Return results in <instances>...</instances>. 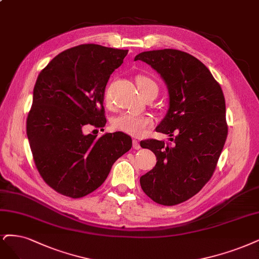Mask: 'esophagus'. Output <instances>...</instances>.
I'll return each instance as SVG.
<instances>
[{
  "label": "esophagus",
  "mask_w": 259,
  "mask_h": 259,
  "mask_svg": "<svg viewBox=\"0 0 259 259\" xmlns=\"http://www.w3.org/2000/svg\"><path fill=\"white\" fill-rule=\"evenodd\" d=\"M133 148L136 149V150L140 149V145H139V141L138 140H136V139L133 140Z\"/></svg>",
  "instance_id": "esophagus-1"
}]
</instances>
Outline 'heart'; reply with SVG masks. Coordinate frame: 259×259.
<instances>
[{"label":"heart","mask_w":259,"mask_h":259,"mask_svg":"<svg viewBox=\"0 0 259 259\" xmlns=\"http://www.w3.org/2000/svg\"><path fill=\"white\" fill-rule=\"evenodd\" d=\"M136 81L141 94L148 91L151 88L157 87L153 80L147 76H142V75L138 76ZM105 102L107 104L110 102V95L108 90H106L105 92ZM152 124H153L152 119L148 117V115L136 113V112H131V111L120 113L112 121V125L115 130L125 133L127 135H131L134 137L144 136L145 134H147V132L151 128V126H152Z\"/></svg>","instance_id":"1"}]
</instances>
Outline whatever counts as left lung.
<instances>
[{"label":"left lung","mask_w":259,"mask_h":259,"mask_svg":"<svg viewBox=\"0 0 259 259\" xmlns=\"http://www.w3.org/2000/svg\"><path fill=\"white\" fill-rule=\"evenodd\" d=\"M137 60L155 69L168 89L169 109L156 132L176 134L172 146L156 139L140 142L157 160L140 177V185L153 201L175 206L197 194L215 170L228 133L224 94L206 65L190 53L152 50Z\"/></svg>","instance_id":"left-lung-1"}]
</instances>
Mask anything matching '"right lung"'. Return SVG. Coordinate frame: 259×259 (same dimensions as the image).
I'll return each instance as SVG.
<instances>
[{"label": "right lung", "mask_w": 259, "mask_h": 259, "mask_svg": "<svg viewBox=\"0 0 259 259\" xmlns=\"http://www.w3.org/2000/svg\"><path fill=\"white\" fill-rule=\"evenodd\" d=\"M127 52L79 45L53 58L37 77L26 135L39 175L62 195L80 198L95 191L132 148L122 132L100 137L83 132L105 126V88Z\"/></svg>", "instance_id": "1"}]
</instances>
